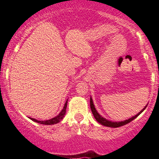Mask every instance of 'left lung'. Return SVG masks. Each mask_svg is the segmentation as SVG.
Returning <instances> with one entry per match:
<instances>
[{"label": "left lung", "mask_w": 159, "mask_h": 159, "mask_svg": "<svg viewBox=\"0 0 159 159\" xmlns=\"http://www.w3.org/2000/svg\"><path fill=\"white\" fill-rule=\"evenodd\" d=\"M90 107H91V110H92V114H93L94 117L95 118L96 120H97L98 122H99L100 124L102 125H103V126H106V127L118 128V127H121V126H122V125H126V124H128V123L131 122V121L134 120V119H136L137 117L138 116L140 115V114L143 111V110H145L146 108H147V105H146L145 107L142 110H140V111L139 112V113H137V115L131 117V118L128 119H126V120L121 121V122H112V121L107 120V119L103 118L102 116L100 115V114L98 113L97 110H96L95 107H94L93 100H92V97H90Z\"/></svg>", "instance_id": "8db88e82"}]
</instances>
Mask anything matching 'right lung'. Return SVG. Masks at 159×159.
Wrapping results in <instances>:
<instances>
[{
    "instance_id": "add662e5",
    "label": "right lung",
    "mask_w": 159,
    "mask_h": 159,
    "mask_svg": "<svg viewBox=\"0 0 159 159\" xmlns=\"http://www.w3.org/2000/svg\"><path fill=\"white\" fill-rule=\"evenodd\" d=\"M67 101H68V99L66 101V102L65 103V106H64L63 109L61 110V111L60 112L59 114H58V116H56V117H54V118L52 119H48V120H45V121H39L37 120L36 119H34V118H30V119H31L32 121H34V122H37V123H40V124H42V125H54V124H57V123H58L59 122L61 121V119H63L64 117H65V115L66 113V109H67Z\"/></svg>"
}]
</instances>
